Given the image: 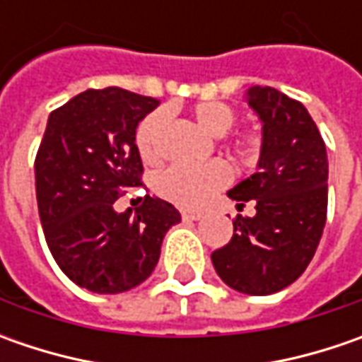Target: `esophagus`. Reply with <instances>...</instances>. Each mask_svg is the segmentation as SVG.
Masks as SVG:
<instances>
[{
	"instance_id": "34e87169",
	"label": "esophagus",
	"mask_w": 362,
	"mask_h": 362,
	"mask_svg": "<svg viewBox=\"0 0 362 362\" xmlns=\"http://www.w3.org/2000/svg\"><path fill=\"white\" fill-rule=\"evenodd\" d=\"M181 217H183V219H187V221H199V219H202V214L185 209V211H181Z\"/></svg>"
}]
</instances>
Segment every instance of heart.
Masks as SVG:
<instances>
[{"label": "heart", "mask_w": 362, "mask_h": 362, "mask_svg": "<svg viewBox=\"0 0 362 362\" xmlns=\"http://www.w3.org/2000/svg\"><path fill=\"white\" fill-rule=\"evenodd\" d=\"M191 115L199 127L219 136L221 143L230 146L238 159L254 160L257 157L262 141L256 132H228L233 129L238 120V112L230 105L207 100L193 106ZM165 127H167L165 110H155L139 122L134 132V143L146 163H153L159 157V143ZM230 179V167L223 160H209L203 165H173L157 177V191L167 202L187 209H195L211 195H216L219 189L226 187Z\"/></svg>", "instance_id": "obj_1"}]
</instances>
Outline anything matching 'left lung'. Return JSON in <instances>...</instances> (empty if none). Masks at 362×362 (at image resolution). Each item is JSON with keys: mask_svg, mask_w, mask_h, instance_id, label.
<instances>
[{"mask_svg": "<svg viewBox=\"0 0 362 362\" xmlns=\"http://www.w3.org/2000/svg\"><path fill=\"white\" fill-rule=\"evenodd\" d=\"M247 103L264 122L257 173L231 189L242 211L233 235L211 254L226 284L254 296L280 292L310 264L327 223V146L302 103L270 86L247 90Z\"/></svg>", "mask_w": 362, "mask_h": 362, "instance_id": "left-lung-1", "label": "left lung"}]
</instances>
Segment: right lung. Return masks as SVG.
I'll use <instances>...</instances> for the list:
<instances>
[{
    "label": "right lung",
    "mask_w": 362,
    "mask_h": 362,
    "mask_svg": "<svg viewBox=\"0 0 362 362\" xmlns=\"http://www.w3.org/2000/svg\"><path fill=\"white\" fill-rule=\"evenodd\" d=\"M157 105L117 86L80 92L49 112L35 155V199L49 252L74 284L96 294L145 282L165 233L181 221L171 203L151 195L134 211H115L127 189L143 185L134 132Z\"/></svg>",
    "instance_id": "1"
}]
</instances>
